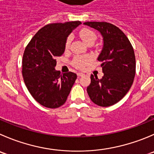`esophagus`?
I'll return each mask as SVG.
<instances>
[{"label":"esophagus","instance_id":"obj_1","mask_svg":"<svg viewBox=\"0 0 154 154\" xmlns=\"http://www.w3.org/2000/svg\"><path fill=\"white\" fill-rule=\"evenodd\" d=\"M77 74V76H78V77H82V76L84 75V74H83L82 72H78Z\"/></svg>","mask_w":154,"mask_h":154}]
</instances>
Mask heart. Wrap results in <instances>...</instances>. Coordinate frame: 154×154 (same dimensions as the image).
<instances>
[{
	"label": "heart",
	"mask_w": 154,
	"mask_h": 154,
	"mask_svg": "<svg viewBox=\"0 0 154 154\" xmlns=\"http://www.w3.org/2000/svg\"><path fill=\"white\" fill-rule=\"evenodd\" d=\"M80 36L81 37V39L86 44L88 43L91 42V41H94L95 42V39H96V35H95V33L92 30H89L88 28H83V29H82L80 31ZM71 37H69L67 39L66 44H65L66 48H68L69 47L70 44H71ZM91 60H92V58L90 56H78V57H76L74 59V61H73V65L76 68H82L84 66H86L87 64H89L91 62Z\"/></svg>",
	"instance_id": "heart-1"
}]
</instances>
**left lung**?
Here are the masks:
<instances>
[{
    "instance_id": "8db88e82",
    "label": "left lung",
    "mask_w": 154,
    "mask_h": 154,
    "mask_svg": "<svg viewBox=\"0 0 154 154\" xmlns=\"http://www.w3.org/2000/svg\"><path fill=\"white\" fill-rule=\"evenodd\" d=\"M103 37V47L98 57L104 76L91 75L87 92L93 103L108 107L120 101L129 92L135 75L133 47L126 34L117 26L105 22H86Z\"/></svg>"
}]
</instances>
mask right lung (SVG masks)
Listing matches in <instances>:
<instances>
[{
	"mask_svg": "<svg viewBox=\"0 0 154 154\" xmlns=\"http://www.w3.org/2000/svg\"><path fill=\"white\" fill-rule=\"evenodd\" d=\"M80 21L45 25L36 33L25 48L22 76L33 98L48 108H57L66 101L77 79L73 72L56 71V58L65 50L67 38Z\"/></svg>",
	"mask_w": 154,
	"mask_h": 154,
	"instance_id": "right-lung-1",
	"label": "right lung"
}]
</instances>
